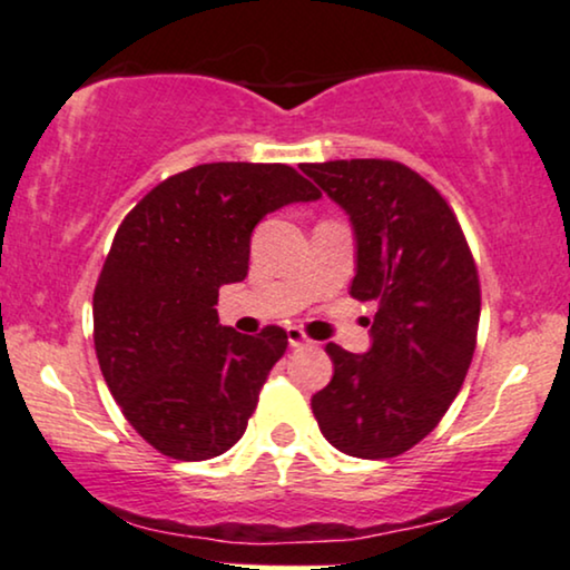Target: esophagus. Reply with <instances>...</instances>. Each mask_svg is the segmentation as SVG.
Wrapping results in <instances>:
<instances>
[{
    "instance_id": "1",
    "label": "esophagus",
    "mask_w": 570,
    "mask_h": 570,
    "mask_svg": "<svg viewBox=\"0 0 570 570\" xmlns=\"http://www.w3.org/2000/svg\"><path fill=\"white\" fill-rule=\"evenodd\" d=\"M286 340H289V347H305V345H311V340L305 337L303 328H297V326L286 328Z\"/></svg>"
}]
</instances>
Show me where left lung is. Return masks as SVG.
Segmentation results:
<instances>
[{
	"mask_svg": "<svg viewBox=\"0 0 570 570\" xmlns=\"http://www.w3.org/2000/svg\"><path fill=\"white\" fill-rule=\"evenodd\" d=\"M355 238L351 294L372 299V347L328 342L332 382L313 395L321 433L342 454L390 459L433 433L475 353L481 284L454 212L424 177L385 159L305 164Z\"/></svg>",
	"mask_w": 570,
	"mask_h": 570,
	"instance_id": "left-lung-1",
	"label": "left lung"
}]
</instances>
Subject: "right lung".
<instances>
[{"mask_svg":"<svg viewBox=\"0 0 570 570\" xmlns=\"http://www.w3.org/2000/svg\"><path fill=\"white\" fill-rule=\"evenodd\" d=\"M321 194L286 164L217 161L167 177L116 230L92 297L95 353L127 422L164 456L202 462L242 441L286 332L217 318L249 273L252 230Z\"/></svg>","mask_w":570,"mask_h":570,"instance_id":"right-lung-1","label":"right lung"}]
</instances>
